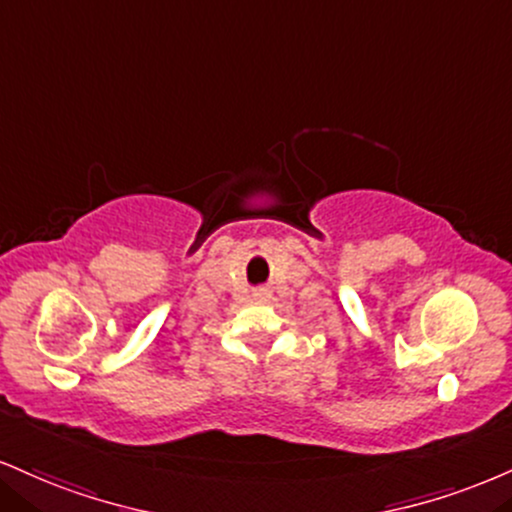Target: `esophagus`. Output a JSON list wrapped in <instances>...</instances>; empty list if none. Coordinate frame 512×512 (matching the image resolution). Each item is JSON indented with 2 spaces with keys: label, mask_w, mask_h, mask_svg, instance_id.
I'll list each match as a JSON object with an SVG mask.
<instances>
[{
  "label": "esophagus",
  "mask_w": 512,
  "mask_h": 512,
  "mask_svg": "<svg viewBox=\"0 0 512 512\" xmlns=\"http://www.w3.org/2000/svg\"><path fill=\"white\" fill-rule=\"evenodd\" d=\"M255 295H257V298H269V291H267V288H260V291H257Z\"/></svg>",
  "instance_id": "esophagus-1"
}]
</instances>
